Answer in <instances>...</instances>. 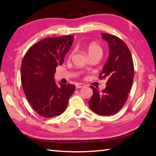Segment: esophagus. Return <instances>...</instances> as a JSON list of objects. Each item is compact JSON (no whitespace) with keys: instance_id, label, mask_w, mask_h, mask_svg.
<instances>
[{"instance_id":"obj_1","label":"esophagus","mask_w":156,"mask_h":156,"mask_svg":"<svg viewBox=\"0 0 156 156\" xmlns=\"http://www.w3.org/2000/svg\"><path fill=\"white\" fill-rule=\"evenodd\" d=\"M84 84L83 83H77L76 84V89H80L82 87H84Z\"/></svg>"}]
</instances>
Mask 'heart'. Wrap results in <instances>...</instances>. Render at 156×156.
<instances>
[{
	"label": "heart",
	"instance_id": "b5f03b06",
	"mask_svg": "<svg viewBox=\"0 0 156 156\" xmlns=\"http://www.w3.org/2000/svg\"><path fill=\"white\" fill-rule=\"evenodd\" d=\"M85 49L89 57L98 55V56H102V49L99 44L95 43H91L88 44L85 47Z\"/></svg>",
	"mask_w": 156,
	"mask_h": 156
}]
</instances>
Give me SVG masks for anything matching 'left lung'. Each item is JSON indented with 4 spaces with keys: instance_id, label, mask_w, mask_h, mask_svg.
<instances>
[{
    "instance_id": "left-lung-1",
    "label": "left lung",
    "mask_w": 156,
    "mask_h": 156,
    "mask_svg": "<svg viewBox=\"0 0 156 156\" xmlns=\"http://www.w3.org/2000/svg\"><path fill=\"white\" fill-rule=\"evenodd\" d=\"M109 47V55L99 78H107V86L100 93L91 86L93 95L88 102L90 109L100 115L115 114L125 105L133 81L134 67L130 50L118 37L101 34Z\"/></svg>"
}]
</instances>
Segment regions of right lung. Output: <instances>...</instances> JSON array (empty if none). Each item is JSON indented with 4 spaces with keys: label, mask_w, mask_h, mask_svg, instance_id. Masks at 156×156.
<instances>
[{
    "label": "right lung",
    "mask_w": 156,
    "mask_h": 156,
    "mask_svg": "<svg viewBox=\"0 0 156 156\" xmlns=\"http://www.w3.org/2000/svg\"><path fill=\"white\" fill-rule=\"evenodd\" d=\"M73 38V36L44 38L31 46L23 59L20 76L23 91L33 109L43 117L62 114L75 91L73 84L60 83L58 87L54 79L56 68L62 65Z\"/></svg>",
    "instance_id": "obj_1"
}]
</instances>
